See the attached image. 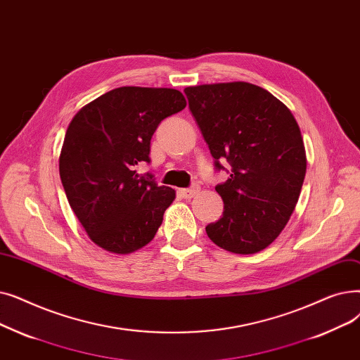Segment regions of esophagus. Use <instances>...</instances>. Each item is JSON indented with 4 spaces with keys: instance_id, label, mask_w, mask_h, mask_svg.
<instances>
[{
    "instance_id": "1",
    "label": "esophagus",
    "mask_w": 360,
    "mask_h": 360,
    "mask_svg": "<svg viewBox=\"0 0 360 360\" xmlns=\"http://www.w3.org/2000/svg\"><path fill=\"white\" fill-rule=\"evenodd\" d=\"M198 193H199V187H198V186H193V187H191V189H179V195H180L183 199H192V198H195Z\"/></svg>"
}]
</instances>
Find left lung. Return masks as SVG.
Instances as JSON below:
<instances>
[{
  "mask_svg": "<svg viewBox=\"0 0 360 360\" xmlns=\"http://www.w3.org/2000/svg\"><path fill=\"white\" fill-rule=\"evenodd\" d=\"M215 168L230 179L217 184L224 212L207 226L211 240L233 253L268 248L293 214L306 174V152L296 118L280 99L246 82L184 89Z\"/></svg>",
  "mask_w": 360,
  "mask_h": 360,
  "instance_id": "8db88e82",
  "label": "left lung"
}]
</instances>
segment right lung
Listing matches in <instances>:
<instances>
[{"instance_id":"right-lung-1","label":"right lung","mask_w":360,"mask_h":360,"mask_svg":"<svg viewBox=\"0 0 360 360\" xmlns=\"http://www.w3.org/2000/svg\"><path fill=\"white\" fill-rule=\"evenodd\" d=\"M186 99L168 88L123 86L101 95L73 117L60 153L68 203L99 248L127 255L155 237L174 189L139 176L150 162V138Z\"/></svg>"}]
</instances>
